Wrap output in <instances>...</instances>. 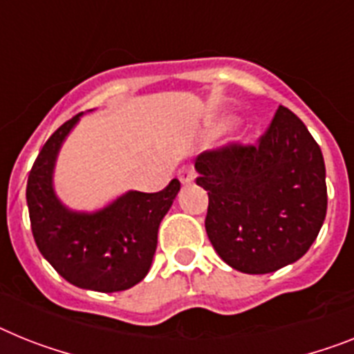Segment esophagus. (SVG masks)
I'll return each instance as SVG.
<instances>
[{"label": "esophagus", "instance_id": "esophagus-1", "mask_svg": "<svg viewBox=\"0 0 354 354\" xmlns=\"http://www.w3.org/2000/svg\"><path fill=\"white\" fill-rule=\"evenodd\" d=\"M194 167H192V165H185V167L180 169L178 178H180V182H182L183 185H189V183L194 182Z\"/></svg>", "mask_w": 354, "mask_h": 354}]
</instances>
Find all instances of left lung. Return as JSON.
Here are the masks:
<instances>
[{
	"label": "left lung",
	"mask_w": 354,
	"mask_h": 354,
	"mask_svg": "<svg viewBox=\"0 0 354 354\" xmlns=\"http://www.w3.org/2000/svg\"><path fill=\"white\" fill-rule=\"evenodd\" d=\"M194 167L209 194L207 236L228 266L270 273L310 250L328 209L326 165L295 113L279 106L259 144L205 151Z\"/></svg>",
	"instance_id": "8db88e82"
}]
</instances>
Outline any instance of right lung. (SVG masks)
I'll use <instances>...</instances> for the list:
<instances>
[{"label":"right lung","instance_id":"add662e5","mask_svg":"<svg viewBox=\"0 0 354 354\" xmlns=\"http://www.w3.org/2000/svg\"><path fill=\"white\" fill-rule=\"evenodd\" d=\"M82 113L50 136L34 162L26 203L32 234L43 257L70 284L93 292H122L138 284L153 263L158 228L180 191L172 180L160 192L127 191L95 212L71 210L53 189L62 142Z\"/></svg>","mask_w":354,"mask_h":354}]
</instances>
